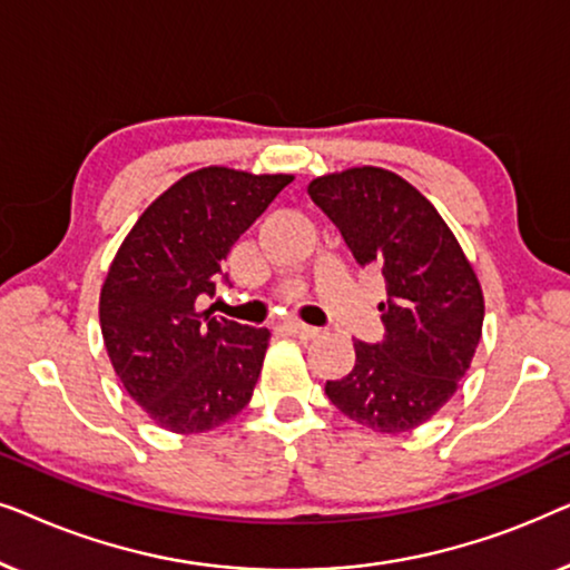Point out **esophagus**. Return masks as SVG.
<instances>
[{"label":"esophagus","mask_w":570,"mask_h":570,"mask_svg":"<svg viewBox=\"0 0 570 570\" xmlns=\"http://www.w3.org/2000/svg\"><path fill=\"white\" fill-rule=\"evenodd\" d=\"M291 332L301 340H316L318 334H322V330H316V326H308V324H301V322L291 324Z\"/></svg>","instance_id":"34e87169"}]
</instances>
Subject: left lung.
I'll return each instance as SVG.
<instances>
[{"instance_id":"obj_1","label":"left lung","mask_w":570,"mask_h":570,"mask_svg":"<svg viewBox=\"0 0 570 570\" xmlns=\"http://www.w3.org/2000/svg\"><path fill=\"white\" fill-rule=\"evenodd\" d=\"M311 199L357 264L386 279V340L355 342V365L326 381L342 415L379 433H407L446 404L470 371L485 298L470 259L431 202L394 170L353 166L316 176Z\"/></svg>"}]
</instances>
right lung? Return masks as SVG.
Here are the masks:
<instances>
[{
    "mask_svg": "<svg viewBox=\"0 0 570 570\" xmlns=\"http://www.w3.org/2000/svg\"><path fill=\"white\" fill-rule=\"evenodd\" d=\"M293 174L207 166L178 178L131 225L100 287L106 353L158 428H220L252 400L269 330L199 311L230 246Z\"/></svg>",
    "mask_w": 570,
    "mask_h": 570,
    "instance_id": "add662e5",
    "label": "right lung"
}]
</instances>
